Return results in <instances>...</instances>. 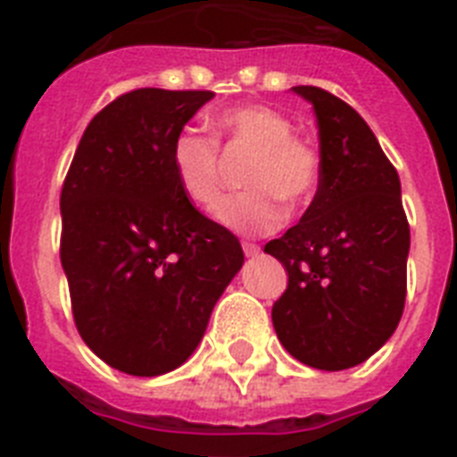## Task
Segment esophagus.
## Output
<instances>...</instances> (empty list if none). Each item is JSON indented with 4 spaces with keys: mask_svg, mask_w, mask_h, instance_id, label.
<instances>
[{
    "mask_svg": "<svg viewBox=\"0 0 457 457\" xmlns=\"http://www.w3.org/2000/svg\"><path fill=\"white\" fill-rule=\"evenodd\" d=\"M242 249H244V253H246V256H258V253H261V246H258V244H253V242H242Z\"/></svg>",
    "mask_w": 457,
    "mask_h": 457,
    "instance_id": "obj_1",
    "label": "esophagus"
}]
</instances>
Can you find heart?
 I'll list each match as a JSON object with an SVG mask.
<instances>
[{"mask_svg": "<svg viewBox=\"0 0 457 457\" xmlns=\"http://www.w3.org/2000/svg\"><path fill=\"white\" fill-rule=\"evenodd\" d=\"M213 139L182 130L172 142L170 163L185 199L196 208L215 206L222 189L218 146L251 152L244 168L246 192L220 201L215 218L232 232L265 235L285 222V206H303L320 185V156L311 142L292 135L289 118L263 104L232 106L213 116Z\"/></svg>", "mask_w": 457, "mask_h": 457, "instance_id": "obj_1", "label": "heart"}]
</instances>
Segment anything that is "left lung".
Listing matches in <instances>:
<instances>
[{
    "label": "left lung",
    "instance_id": "obj_1",
    "mask_svg": "<svg viewBox=\"0 0 457 457\" xmlns=\"http://www.w3.org/2000/svg\"><path fill=\"white\" fill-rule=\"evenodd\" d=\"M320 135V185L294 228L265 244L289 282L272 305L278 339L303 365L346 370L384 346L405 305L411 225L401 179L339 96L299 85Z\"/></svg>",
    "mask_w": 457,
    "mask_h": 457
}]
</instances>
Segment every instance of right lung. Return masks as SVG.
Returning a JSON list of instances; mask_svg holds the SVG:
<instances>
[{
  "instance_id": "right-lung-1",
  "label": "right lung",
  "mask_w": 457,
  "mask_h": 457,
  "mask_svg": "<svg viewBox=\"0 0 457 457\" xmlns=\"http://www.w3.org/2000/svg\"><path fill=\"white\" fill-rule=\"evenodd\" d=\"M213 96L139 87L106 104L61 189V265L82 341L135 377L194 353L215 301L244 263L228 228L185 199L172 142Z\"/></svg>"
}]
</instances>
